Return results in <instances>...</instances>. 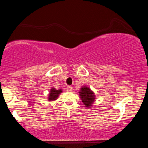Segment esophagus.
<instances>
[{
	"label": "esophagus",
	"instance_id": "esophagus-1",
	"mask_svg": "<svg viewBox=\"0 0 148 148\" xmlns=\"http://www.w3.org/2000/svg\"><path fill=\"white\" fill-rule=\"evenodd\" d=\"M66 91H69V92H71V91H72V86H67V87H66Z\"/></svg>",
	"mask_w": 148,
	"mask_h": 148
}]
</instances>
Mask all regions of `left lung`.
I'll list each match as a JSON object with an SVG mask.
<instances>
[{
	"label": "left lung",
	"mask_w": 148,
	"mask_h": 148,
	"mask_svg": "<svg viewBox=\"0 0 148 148\" xmlns=\"http://www.w3.org/2000/svg\"><path fill=\"white\" fill-rule=\"evenodd\" d=\"M79 93L80 98L86 107L91 106L95 101V95L91 89L89 87H82Z\"/></svg>",
	"instance_id": "obj_1"
}]
</instances>
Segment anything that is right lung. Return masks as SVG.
<instances>
[{"label": "right lung", "mask_w": 148, "mask_h": 148, "mask_svg": "<svg viewBox=\"0 0 148 148\" xmlns=\"http://www.w3.org/2000/svg\"><path fill=\"white\" fill-rule=\"evenodd\" d=\"M61 92H62L61 89L57 90L54 88L51 89L49 95V101H55V100H56L57 97H58L59 95L61 93Z\"/></svg>", "instance_id": "right-lung-1"}]
</instances>
